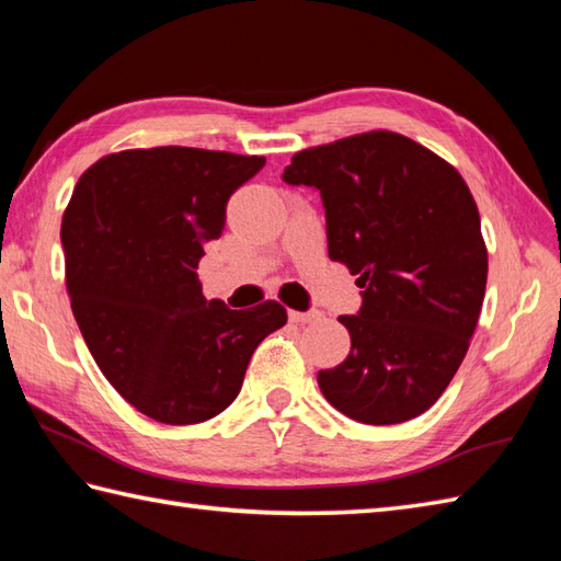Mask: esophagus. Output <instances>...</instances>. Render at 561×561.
I'll return each instance as SVG.
<instances>
[{
    "instance_id": "34e87169",
    "label": "esophagus",
    "mask_w": 561,
    "mask_h": 561,
    "mask_svg": "<svg viewBox=\"0 0 561 561\" xmlns=\"http://www.w3.org/2000/svg\"><path fill=\"white\" fill-rule=\"evenodd\" d=\"M289 320L291 323H299V325H306V323H316V320H320V311H289Z\"/></svg>"
}]
</instances>
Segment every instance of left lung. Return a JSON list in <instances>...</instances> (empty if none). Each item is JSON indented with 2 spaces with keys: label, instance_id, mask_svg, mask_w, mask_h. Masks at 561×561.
<instances>
[{
  "label": "left lung",
  "instance_id": "left-lung-1",
  "mask_svg": "<svg viewBox=\"0 0 561 561\" xmlns=\"http://www.w3.org/2000/svg\"><path fill=\"white\" fill-rule=\"evenodd\" d=\"M282 181L318 190L328 255L359 274V313L340 316L350 356L318 374L325 400L362 424L420 416L456 376L484 301L486 248L468 185L386 129L299 151Z\"/></svg>",
  "mask_w": 561,
  "mask_h": 561
}]
</instances>
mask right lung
I'll list each match as a JSON object with an SVG mask.
<instances>
[{"label": "right lung", "mask_w": 561, "mask_h": 561, "mask_svg": "<svg viewBox=\"0 0 561 561\" xmlns=\"http://www.w3.org/2000/svg\"><path fill=\"white\" fill-rule=\"evenodd\" d=\"M262 165L229 151L129 149L93 163L69 199L59 238L83 342L111 386L161 424L224 412L257 344L287 323L277 301H207L195 272L226 202Z\"/></svg>", "instance_id": "right-lung-1"}]
</instances>
